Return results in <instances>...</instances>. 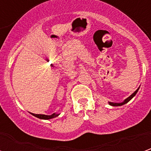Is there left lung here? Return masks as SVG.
I'll return each mask as SVG.
<instances>
[{
    "mask_svg": "<svg viewBox=\"0 0 151 151\" xmlns=\"http://www.w3.org/2000/svg\"><path fill=\"white\" fill-rule=\"evenodd\" d=\"M138 90H139V88L138 89H137V91L135 92H133V94H132V95H130L129 97V98H127L123 102V103H120V104H116V103H111V102H109V104L111 105V106H121V105H124V104H127L128 102L129 101L130 99L132 98H133L134 96H135V95L137 94V92L138 91Z\"/></svg>",
    "mask_w": 151,
    "mask_h": 151,
    "instance_id": "1",
    "label": "left lung"
}]
</instances>
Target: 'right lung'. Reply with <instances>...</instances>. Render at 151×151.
<instances>
[{
  "label": "right lung",
  "mask_w": 151,
  "mask_h": 151,
  "mask_svg": "<svg viewBox=\"0 0 151 151\" xmlns=\"http://www.w3.org/2000/svg\"><path fill=\"white\" fill-rule=\"evenodd\" d=\"M32 115H33V116H35L38 117V118H40V119H44V120H49V119L55 118V117L58 116H59V114H55V113L52 114L51 116L42 115V114H33V113H32Z\"/></svg>",
  "instance_id": "obj_1"
}]
</instances>
